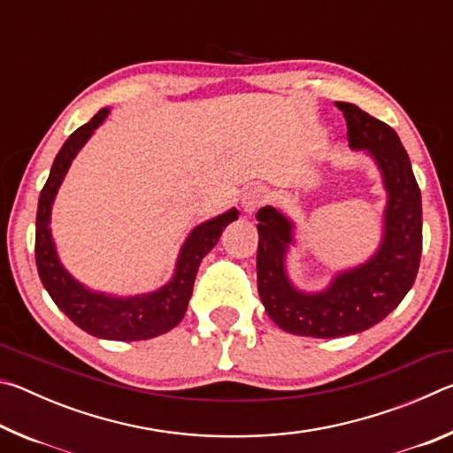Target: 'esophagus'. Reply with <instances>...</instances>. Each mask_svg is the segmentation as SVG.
<instances>
[{
	"label": "esophagus",
	"instance_id": "34e87169",
	"mask_svg": "<svg viewBox=\"0 0 453 453\" xmlns=\"http://www.w3.org/2000/svg\"><path fill=\"white\" fill-rule=\"evenodd\" d=\"M265 202H267V194H265L264 189H259V188L248 189L243 194V197H242V205H243V210L248 211V213H254L257 208H262Z\"/></svg>",
	"mask_w": 453,
	"mask_h": 453
}]
</instances>
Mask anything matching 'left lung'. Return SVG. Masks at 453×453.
I'll list each match as a JSON object with an SVG mask.
<instances>
[{
	"mask_svg": "<svg viewBox=\"0 0 453 453\" xmlns=\"http://www.w3.org/2000/svg\"><path fill=\"white\" fill-rule=\"evenodd\" d=\"M348 121L351 150L375 159L388 189L383 237L370 262L335 275L326 291H297L286 273L294 224L272 205L256 213L257 291L267 316L296 335L342 337L359 334L389 316L411 289L421 257V194L400 137L354 104L337 102Z\"/></svg>",
	"mask_w": 453,
	"mask_h": 453,
	"instance_id": "8db88e82",
	"label": "left lung"
}]
</instances>
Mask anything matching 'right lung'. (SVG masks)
Masks as SVG:
<instances>
[{
	"label": "right lung",
	"mask_w": 453,
	"mask_h": 453,
	"mask_svg": "<svg viewBox=\"0 0 453 453\" xmlns=\"http://www.w3.org/2000/svg\"><path fill=\"white\" fill-rule=\"evenodd\" d=\"M107 113L110 110L104 107L88 124L75 129L53 159L50 178L45 181L40 194V203H37L35 264L40 280L51 300L83 332L116 342L150 340V337L170 332L186 316L197 267L213 245L219 242V235L227 224L237 219V210L221 213V216L197 226L189 234L180 251L178 264H175L173 280L162 289L134 297H113L83 288L59 264L56 245L51 240L50 213L58 188L64 181L72 159L78 156L81 145L89 140Z\"/></svg>",
	"instance_id": "1"
}]
</instances>
